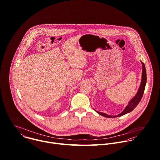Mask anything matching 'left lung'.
Wrapping results in <instances>:
<instances>
[{
  "mask_svg": "<svg viewBox=\"0 0 160 160\" xmlns=\"http://www.w3.org/2000/svg\"><path fill=\"white\" fill-rule=\"evenodd\" d=\"M142 79H141V82L139 86V88L138 91V92L136 93V96L130 101V102L128 103V106L126 107V108L123 110V111L122 112H121L120 114H119L118 115L116 116H110V115H108L105 113L103 112H98L96 111L98 114L106 117V118H116V117H119V116H123L128 112H130L131 111H132L136 106L137 105L139 104V102H140L144 91V89H145V86H146V69H145V66L143 62H142Z\"/></svg>",
  "mask_w": 160,
  "mask_h": 160,
  "instance_id": "1",
  "label": "left lung"
}]
</instances>
